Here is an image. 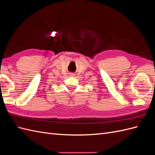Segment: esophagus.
Returning <instances> with one entry per match:
<instances>
[{"label": "esophagus", "instance_id": "1", "mask_svg": "<svg viewBox=\"0 0 155 155\" xmlns=\"http://www.w3.org/2000/svg\"><path fill=\"white\" fill-rule=\"evenodd\" d=\"M70 76H74V74H70Z\"/></svg>", "mask_w": 155, "mask_h": 155}]
</instances>
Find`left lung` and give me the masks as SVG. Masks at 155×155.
Returning a JSON list of instances; mask_svg holds the SVG:
<instances>
[{
	"label": "left lung",
	"mask_w": 155,
	"mask_h": 155,
	"mask_svg": "<svg viewBox=\"0 0 155 155\" xmlns=\"http://www.w3.org/2000/svg\"><path fill=\"white\" fill-rule=\"evenodd\" d=\"M154 86H155V83H154Z\"/></svg>",
	"instance_id": "left-lung-1"
}]
</instances>
